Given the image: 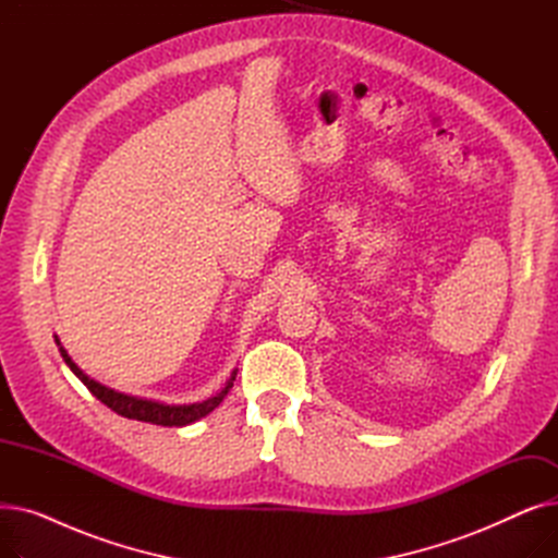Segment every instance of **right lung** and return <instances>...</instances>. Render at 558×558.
I'll use <instances>...</instances> for the list:
<instances>
[{
	"label": "right lung",
	"instance_id": "add662e5",
	"mask_svg": "<svg viewBox=\"0 0 558 558\" xmlns=\"http://www.w3.org/2000/svg\"><path fill=\"white\" fill-rule=\"evenodd\" d=\"M56 345L61 350V355L65 360V364L70 366V371L81 379V383L90 389V393L101 400L106 407H110L114 414H120L124 418H133V421H142V423H151V425H162V427H185L190 423H196L198 418L208 416L215 407L221 404V400L228 396V391L232 389L234 375L238 371H232L230 379L226 383V387L203 402H192V404H165V402H156V400H146V398H137V396H129V393H120L114 389H108L104 385H99L97 379L87 377L68 355V350L61 345L56 337Z\"/></svg>",
	"mask_w": 558,
	"mask_h": 558
}]
</instances>
